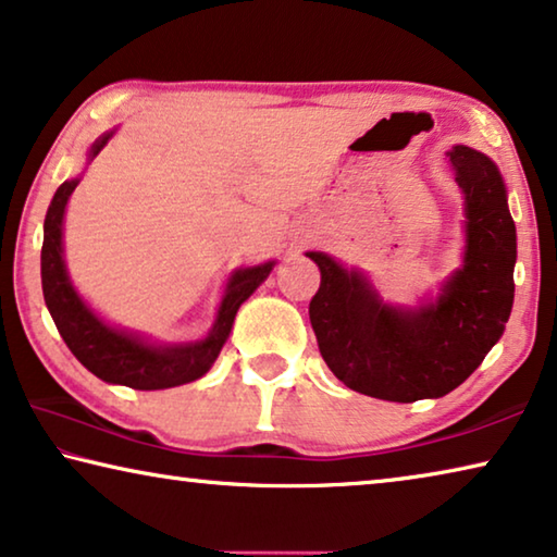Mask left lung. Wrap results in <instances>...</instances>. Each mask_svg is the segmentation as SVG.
Returning a JSON list of instances; mask_svg holds the SVG:
<instances>
[{
  "label": "left lung",
  "instance_id": "left-lung-1",
  "mask_svg": "<svg viewBox=\"0 0 557 557\" xmlns=\"http://www.w3.org/2000/svg\"><path fill=\"white\" fill-rule=\"evenodd\" d=\"M466 206L463 264L436 299L394 307L361 272L307 252L322 272L310 322L322 359L344 386L384 401L438 399L463 384L500 339L513 307L516 223L488 156L446 153Z\"/></svg>",
  "mask_w": 557,
  "mask_h": 557
}]
</instances>
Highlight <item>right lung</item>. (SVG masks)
<instances>
[{"mask_svg": "<svg viewBox=\"0 0 557 557\" xmlns=\"http://www.w3.org/2000/svg\"><path fill=\"white\" fill-rule=\"evenodd\" d=\"M113 131L103 134L88 151V161L99 156L109 144ZM82 178L64 181L51 198V206L44 220L41 245V289L51 320H54L61 339L72 349L88 372L109 384L131 386V389L153 392L171 389L188 382H196L213 367L225 339L231 337L235 314L240 305L258 289L275 268V262L255 264V268L235 270L227 280L223 302L208 337L185 344H151L138 334L116 330L96 317L69 280L64 264V213L66 202Z\"/></svg>", "mask_w": 557, "mask_h": 557, "instance_id": "right-lung-1", "label": "right lung"}]
</instances>
